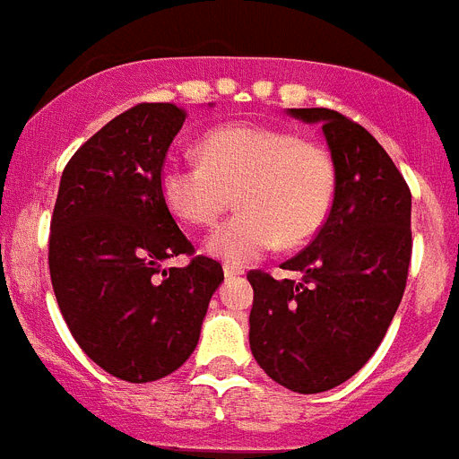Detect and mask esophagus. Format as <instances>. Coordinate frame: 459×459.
Segmentation results:
<instances>
[{"label":"esophagus","mask_w":459,"mask_h":459,"mask_svg":"<svg viewBox=\"0 0 459 459\" xmlns=\"http://www.w3.org/2000/svg\"><path fill=\"white\" fill-rule=\"evenodd\" d=\"M222 272H225V279H237V276L244 274V270H238V267H232V264H225V267H222Z\"/></svg>","instance_id":"obj_1"}]
</instances>
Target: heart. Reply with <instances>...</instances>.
Here are the masks:
<instances>
[{
  "label": "heart",
  "mask_w": 459,
  "mask_h": 459,
  "mask_svg": "<svg viewBox=\"0 0 459 459\" xmlns=\"http://www.w3.org/2000/svg\"><path fill=\"white\" fill-rule=\"evenodd\" d=\"M199 164L166 161L159 169L161 202L187 225H213L230 204L232 215L206 238V253L241 267L276 246H298L325 221L335 166L324 147L290 131L230 124L196 143Z\"/></svg>",
  "instance_id": "obj_1"
}]
</instances>
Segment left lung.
I'll use <instances>...</instances> for the list:
<instances>
[{"mask_svg": "<svg viewBox=\"0 0 459 459\" xmlns=\"http://www.w3.org/2000/svg\"><path fill=\"white\" fill-rule=\"evenodd\" d=\"M289 115L321 126L335 189L319 234L281 264L302 281L248 272V340L272 380L319 394L363 368L399 309L412 251L411 189L385 147L344 115L325 108Z\"/></svg>", "mask_w": 459, "mask_h": 459, "instance_id": "left-lung-1", "label": "left lung"}]
</instances>
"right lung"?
Returning <instances> with one entry per match:
<instances>
[{
    "label": "right lung",
    "instance_id": "1",
    "mask_svg": "<svg viewBox=\"0 0 459 459\" xmlns=\"http://www.w3.org/2000/svg\"><path fill=\"white\" fill-rule=\"evenodd\" d=\"M170 102H143L79 147L60 178L51 218L48 270L72 338L102 370L152 382L195 351L221 263L192 255L159 195V169L183 128Z\"/></svg>",
    "mask_w": 459,
    "mask_h": 459
}]
</instances>
